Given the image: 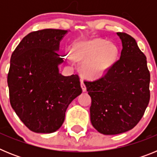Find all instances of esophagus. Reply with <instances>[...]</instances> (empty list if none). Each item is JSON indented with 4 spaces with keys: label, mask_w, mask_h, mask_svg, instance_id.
I'll use <instances>...</instances> for the list:
<instances>
[{
    "label": "esophagus",
    "mask_w": 157,
    "mask_h": 157,
    "mask_svg": "<svg viewBox=\"0 0 157 157\" xmlns=\"http://www.w3.org/2000/svg\"><path fill=\"white\" fill-rule=\"evenodd\" d=\"M81 86H82V89L83 92H85V91L86 90V87L85 83H84V82H83L82 79L81 80Z\"/></svg>",
    "instance_id": "esophagus-1"
}]
</instances>
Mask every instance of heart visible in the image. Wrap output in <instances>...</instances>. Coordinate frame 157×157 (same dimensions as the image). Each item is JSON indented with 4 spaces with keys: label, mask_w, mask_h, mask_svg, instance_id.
I'll list each match as a JSON object with an SVG mask.
<instances>
[{
    "label": "heart",
    "mask_w": 157,
    "mask_h": 157,
    "mask_svg": "<svg viewBox=\"0 0 157 157\" xmlns=\"http://www.w3.org/2000/svg\"><path fill=\"white\" fill-rule=\"evenodd\" d=\"M74 56L78 59L87 61L83 67L89 78L101 76L113 64L118 54L117 47L110 41L94 39L88 42L77 44L73 48Z\"/></svg>",
    "instance_id": "obj_1"
}]
</instances>
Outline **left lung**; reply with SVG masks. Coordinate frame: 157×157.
Segmentation results:
<instances>
[{"instance_id": "8db88e82", "label": "left lung", "mask_w": 157, "mask_h": 157, "mask_svg": "<svg viewBox=\"0 0 157 157\" xmlns=\"http://www.w3.org/2000/svg\"><path fill=\"white\" fill-rule=\"evenodd\" d=\"M123 45L120 58L102 77L85 82L91 97L90 120L101 134L114 135L134 128L150 99V73L146 57L134 37L118 32Z\"/></svg>"}]
</instances>
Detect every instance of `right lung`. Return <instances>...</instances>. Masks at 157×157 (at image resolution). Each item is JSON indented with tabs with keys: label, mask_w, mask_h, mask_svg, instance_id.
<instances>
[{
	"label": "right lung",
	"mask_w": 157,
	"mask_h": 157,
	"mask_svg": "<svg viewBox=\"0 0 157 157\" xmlns=\"http://www.w3.org/2000/svg\"><path fill=\"white\" fill-rule=\"evenodd\" d=\"M67 30L45 29L25 36L12 52L8 74L9 100L25 126L36 133L55 132L65 112L82 92L79 76H63L59 41Z\"/></svg>",
	"instance_id": "add662e5"
}]
</instances>
